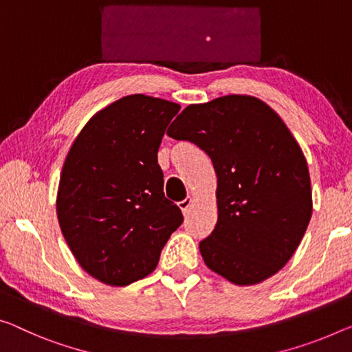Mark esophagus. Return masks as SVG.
Segmentation results:
<instances>
[{
    "mask_svg": "<svg viewBox=\"0 0 352 352\" xmlns=\"http://www.w3.org/2000/svg\"><path fill=\"white\" fill-rule=\"evenodd\" d=\"M191 204H192V197H186L185 200H182V202H178V206H180V210L183 211V213H188Z\"/></svg>",
    "mask_w": 352,
    "mask_h": 352,
    "instance_id": "1",
    "label": "esophagus"
}]
</instances>
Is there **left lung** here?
I'll use <instances>...</instances> for the list:
<instances>
[{"mask_svg":"<svg viewBox=\"0 0 352 352\" xmlns=\"http://www.w3.org/2000/svg\"><path fill=\"white\" fill-rule=\"evenodd\" d=\"M167 136L196 144L217 175V224L199 244L206 266L254 285L287 265L311 217L310 175L296 139L249 96L189 104Z\"/></svg>","mask_w":352,"mask_h":352,"instance_id":"left-lung-1","label":"left lung"}]
</instances>
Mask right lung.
I'll return each mask as SVG.
<instances>
[{
    "label": "right lung",
    "mask_w": 352,
    "mask_h": 352,
    "mask_svg": "<svg viewBox=\"0 0 352 352\" xmlns=\"http://www.w3.org/2000/svg\"><path fill=\"white\" fill-rule=\"evenodd\" d=\"M180 104L136 94L106 106L75 139L59 182L58 219L78 263L125 287L158 265L183 222L163 192L158 148Z\"/></svg>",
    "instance_id": "add662e5"
}]
</instances>
